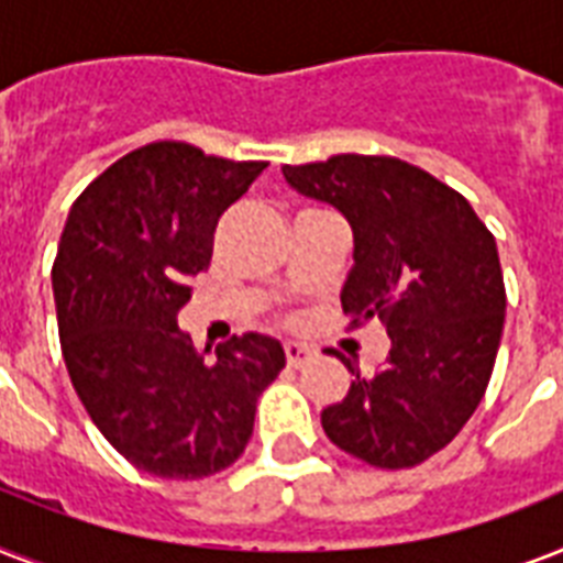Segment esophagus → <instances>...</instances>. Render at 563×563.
<instances>
[{
	"label": "esophagus",
	"instance_id": "1",
	"mask_svg": "<svg viewBox=\"0 0 563 563\" xmlns=\"http://www.w3.org/2000/svg\"><path fill=\"white\" fill-rule=\"evenodd\" d=\"M283 353H286V362H289V368H300V365H303V362L312 356V351H309V347H303V344H298V342L283 344Z\"/></svg>",
	"mask_w": 563,
	"mask_h": 563
}]
</instances>
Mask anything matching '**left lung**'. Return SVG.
<instances>
[{"label": "left lung", "mask_w": 563, "mask_h": 563, "mask_svg": "<svg viewBox=\"0 0 563 563\" xmlns=\"http://www.w3.org/2000/svg\"><path fill=\"white\" fill-rule=\"evenodd\" d=\"M298 192L333 203L353 228L342 289L351 327L379 318L383 368L362 374L321 411L327 438L362 462L402 471L444 450L488 388L506 324L497 239L471 201L388 154H335L283 166Z\"/></svg>", "instance_id": "8db88e82"}]
</instances>
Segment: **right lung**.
I'll list each match as a JSON object with an SVG mask.
<instances>
[{"mask_svg":"<svg viewBox=\"0 0 563 563\" xmlns=\"http://www.w3.org/2000/svg\"><path fill=\"white\" fill-rule=\"evenodd\" d=\"M265 166L148 143L75 198L60 233L52 289L69 379L113 450L161 479H203L236 462L256 397L286 368L268 335H233L207 365L178 330L221 212Z\"/></svg>","mask_w":563,"mask_h":563,"instance_id":"obj_1","label":"right lung"}]
</instances>
